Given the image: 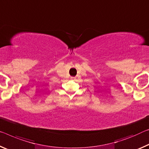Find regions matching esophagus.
Here are the masks:
<instances>
[{
  "label": "esophagus",
  "instance_id": "34e87169",
  "mask_svg": "<svg viewBox=\"0 0 149 149\" xmlns=\"http://www.w3.org/2000/svg\"><path fill=\"white\" fill-rule=\"evenodd\" d=\"M70 79H71V80H73V81H74V80H75V77H70Z\"/></svg>",
  "mask_w": 149,
  "mask_h": 149
}]
</instances>
